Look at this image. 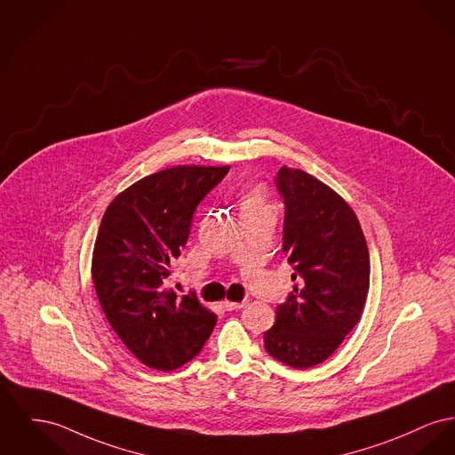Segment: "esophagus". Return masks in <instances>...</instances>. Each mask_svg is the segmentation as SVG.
<instances>
[{"mask_svg": "<svg viewBox=\"0 0 455 455\" xmlns=\"http://www.w3.org/2000/svg\"><path fill=\"white\" fill-rule=\"evenodd\" d=\"M221 304L227 311H237V309H242L245 306V302H232V300H223Z\"/></svg>", "mask_w": 455, "mask_h": 455, "instance_id": "esophagus-1", "label": "esophagus"}]
</instances>
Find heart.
I'll return each instance as SVG.
<instances>
[{"label":"heart","instance_id":"1","mask_svg":"<svg viewBox=\"0 0 455 455\" xmlns=\"http://www.w3.org/2000/svg\"><path fill=\"white\" fill-rule=\"evenodd\" d=\"M249 206H263V190L261 188H252L245 192L243 208H249Z\"/></svg>","mask_w":455,"mask_h":455}]
</instances>
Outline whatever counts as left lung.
Returning a JSON list of instances; mask_svg holds the SVG:
<instances>
[{"label":"left lung","instance_id":"8db88e82","mask_svg":"<svg viewBox=\"0 0 455 455\" xmlns=\"http://www.w3.org/2000/svg\"><path fill=\"white\" fill-rule=\"evenodd\" d=\"M283 252L294 267V292L265 331L267 354L292 368L328 359L361 320L370 291V252L347 201L313 175L282 166Z\"/></svg>","mask_w":455,"mask_h":455}]
</instances>
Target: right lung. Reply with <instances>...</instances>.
<instances>
[{
	"instance_id": "obj_1",
	"label": "right lung",
	"mask_w": 455,
	"mask_h": 455,
	"mask_svg": "<svg viewBox=\"0 0 455 455\" xmlns=\"http://www.w3.org/2000/svg\"><path fill=\"white\" fill-rule=\"evenodd\" d=\"M230 166L179 164L137 180L107 208L91 275L108 323L146 366L172 371L196 357L216 315L166 287L192 214Z\"/></svg>"
}]
</instances>
